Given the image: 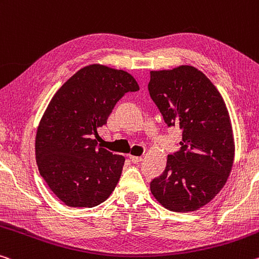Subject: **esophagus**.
I'll return each mask as SVG.
<instances>
[{"label":"esophagus","mask_w":259,"mask_h":259,"mask_svg":"<svg viewBox=\"0 0 259 259\" xmlns=\"http://www.w3.org/2000/svg\"><path fill=\"white\" fill-rule=\"evenodd\" d=\"M129 158L134 163H139L143 160L142 157H135V155H129Z\"/></svg>","instance_id":"1"}]
</instances>
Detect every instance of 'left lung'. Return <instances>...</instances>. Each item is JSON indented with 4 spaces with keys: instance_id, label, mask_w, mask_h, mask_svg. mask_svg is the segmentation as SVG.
Segmentation results:
<instances>
[{
    "instance_id": "1",
    "label": "left lung",
    "mask_w": 259,
    "mask_h": 259,
    "mask_svg": "<svg viewBox=\"0 0 259 259\" xmlns=\"http://www.w3.org/2000/svg\"><path fill=\"white\" fill-rule=\"evenodd\" d=\"M147 88L168 128L182 131L181 147L168 154L151 192L170 211L198 210L223 189L233 166V130L223 97L190 65L151 71Z\"/></svg>"
}]
</instances>
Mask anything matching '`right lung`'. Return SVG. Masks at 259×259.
I'll return each instance as SVG.
<instances>
[{"label":"right lung","instance_id":"1","mask_svg":"<svg viewBox=\"0 0 259 259\" xmlns=\"http://www.w3.org/2000/svg\"><path fill=\"white\" fill-rule=\"evenodd\" d=\"M138 90L130 73L92 64L52 98L36 131L35 159L40 175L65 205L97 206L116 187L124 158L98 146L93 137L116 102Z\"/></svg>","mask_w":259,"mask_h":259}]
</instances>
